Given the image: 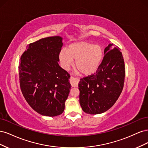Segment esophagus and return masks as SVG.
Here are the masks:
<instances>
[{
  "mask_svg": "<svg viewBox=\"0 0 148 148\" xmlns=\"http://www.w3.org/2000/svg\"><path fill=\"white\" fill-rule=\"evenodd\" d=\"M70 83L72 87H77L79 83V80L77 78L71 77L70 79Z\"/></svg>",
  "mask_w": 148,
  "mask_h": 148,
  "instance_id": "esophagus-1",
  "label": "esophagus"
}]
</instances>
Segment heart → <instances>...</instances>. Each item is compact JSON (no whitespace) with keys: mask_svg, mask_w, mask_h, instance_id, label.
I'll return each mask as SVG.
<instances>
[{"mask_svg":"<svg viewBox=\"0 0 148 148\" xmlns=\"http://www.w3.org/2000/svg\"><path fill=\"white\" fill-rule=\"evenodd\" d=\"M103 55L104 52L101 46L82 41L70 44L66 51L62 50L60 52L59 59L65 70H68L75 60V68L82 74L89 75L99 68Z\"/></svg>","mask_w":148,"mask_h":148,"instance_id":"1","label":"heart"}]
</instances>
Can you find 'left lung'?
Instances as JSON below:
<instances>
[{
    "label": "left lung",
    "mask_w": 148,
    "mask_h": 148,
    "mask_svg": "<svg viewBox=\"0 0 148 148\" xmlns=\"http://www.w3.org/2000/svg\"><path fill=\"white\" fill-rule=\"evenodd\" d=\"M109 44L96 73L80 79L79 104L85 113L99 114L112 107L123 88L125 67L122 53Z\"/></svg>",
    "instance_id": "8db88e82"
}]
</instances>
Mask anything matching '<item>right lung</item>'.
<instances>
[{
  "mask_svg": "<svg viewBox=\"0 0 148 148\" xmlns=\"http://www.w3.org/2000/svg\"><path fill=\"white\" fill-rule=\"evenodd\" d=\"M62 39L52 36L31 43L20 58L22 94L31 108L42 115L63 113L71 88L70 75L58 64Z\"/></svg>",
  "mask_w": 148,
  "mask_h": 148,
  "instance_id": "right-lung-1",
  "label": "right lung"
}]
</instances>
